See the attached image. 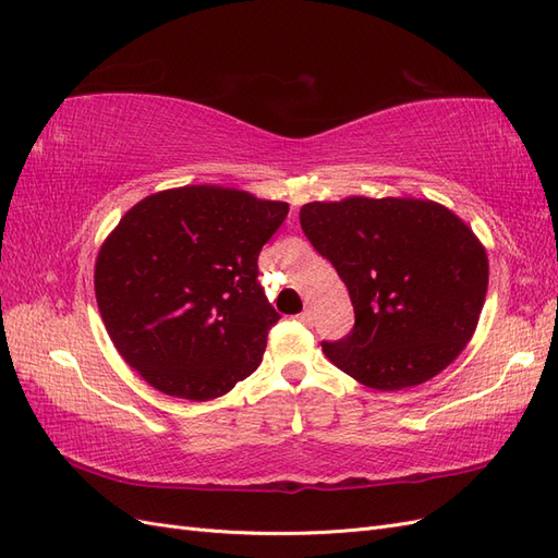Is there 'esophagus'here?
Instances as JSON below:
<instances>
[{"label":"esophagus","mask_w":558,"mask_h":558,"mask_svg":"<svg viewBox=\"0 0 558 558\" xmlns=\"http://www.w3.org/2000/svg\"><path fill=\"white\" fill-rule=\"evenodd\" d=\"M298 318H300V324L312 326V324H314V312H312V310H305V312H302Z\"/></svg>","instance_id":"obj_1"}]
</instances>
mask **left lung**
<instances>
[{
  "label": "left lung",
  "instance_id": "left-lung-1",
  "mask_svg": "<svg viewBox=\"0 0 558 558\" xmlns=\"http://www.w3.org/2000/svg\"><path fill=\"white\" fill-rule=\"evenodd\" d=\"M300 226L332 263L356 314L326 356L377 391L424 384L459 356L484 307L488 260L459 216L430 199L310 202Z\"/></svg>",
  "mask_w": 558,
  "mask_h": 558
}]
</instances>
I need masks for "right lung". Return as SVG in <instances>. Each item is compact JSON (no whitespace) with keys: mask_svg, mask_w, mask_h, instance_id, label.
<instances>
[{"mask_svg":"<svg viewBox=\"0 0 558 558\" xmlns=\"http://www.w3.org/2000/svg\"><path fill=\"white\" fill-rule=\"evenodd\" d=\"M286 202L183 185L134 205L95 263V295L123 361L158 391L211 400L263 361L279 314L258 281Z\"/></svg>","mask_w":558,"mask_h":558,"instance_id":"add662e5","label":"right lung"}]
</instances>
